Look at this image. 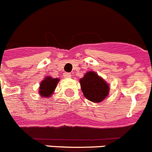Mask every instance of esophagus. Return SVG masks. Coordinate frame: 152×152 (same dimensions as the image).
Masks as SVG:
<instances>
[{"mask_svg": "<svg viewBox=\"0 0 152 152\" xmlns=\"http://www.w3.org/2000/svg\"><path fill=\"white\" fill-rule=\"evenodd\" d=\"M64 78H70V77H72V75L69 73H64Z\"/></svg>", "mask_w": 152, "mask_h": 152, "instance_id": "34e87169", "label": "esophagus"}]
</instances>
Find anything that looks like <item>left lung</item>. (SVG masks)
Segmentation results:
<instances>
[{
    "label": "left lung",
    "mask_w": 152,
    "mask_h": 152,
    "mask_svg": "<svg viewBox=\"0 0 152 152\" xmlns=\"http://www.w3.org/2000/svg\"><path fill=\"white\" fill-rule=\"evenodd\" d=\"M79 82L83 94L90 101L100 103L109 96L110 85L95 72H88Z\"/></svg>",
    "instance_id": "8db88e82"
}]
</instances>
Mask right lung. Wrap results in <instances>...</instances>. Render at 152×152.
<instances>
[{
  "mask_svg": "<svg viewBox=\"0 0 152 152\" xmlns=\"http://www.w3.org/2000/svg\"><path fill=\"white\" fill-rule=\"evenodd\" d=\"M59 78H53L50 76H47L40 83L39 88V94L42 97L49 98L55 92Z\"/></svg>",
  "mask_w": 152,
  "mask_h": 152,
  "instance_id": "1",
  "label": "right lung"
}]
</instances>
